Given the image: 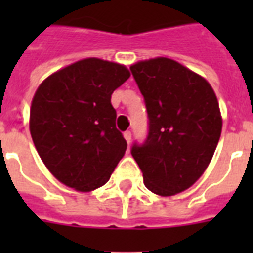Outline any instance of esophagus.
<instances>
[{
    "instance_id": "1",
    "label": "esophagus",
    "mask_w": 253,
    "mask_h": 253,
    "mask_svg": "<svg viewBox=\"0 0 253 253\" xmlns=\"http://www.w3.org/2000/svg\"><path fill=\"white\" fill-rule=\"evenodd\" d=\"M123 136H125V139H126V142L130 144L131 138H132V134H131V131H126V132L123 134Z\"/></svg>"
}]
</instances>
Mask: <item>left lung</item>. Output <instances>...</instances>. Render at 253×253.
<instances>
[{"mask_svg": "<svg viewBox=\"0 0 253 253\" xmlns=\"http://www.w3.org/2000/svg\"><path fill=\"white\" fill-rule=\"evenodd\" d=\"M148 114V134L131 155L147 189L174 196L190 188L219 142L222 117L208 81L180 63L156 57L131 65Z\"/></svg>", "mask_w": 253, "mask_h": 253, "instance_id": "obj_1", "label": "left lung"}]
</instances>
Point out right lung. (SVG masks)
<instances>
[{"label": "right lung", "mask_w": 253, "mask_h": 253, "mask_svg": "<svg viewBox=\"0 0 253 253\" xmlns=\"http://www.w3.org/2000/svg\"><path fill=\"white\" fill-rule=\"evenodd\" d=\"M128 77L125 65L89 57L47 77L35 91L31 138L44 166L69 188L105 185L126 152L111 94Z\"/></svg>", "instance_id": "1"}]
</instances>
